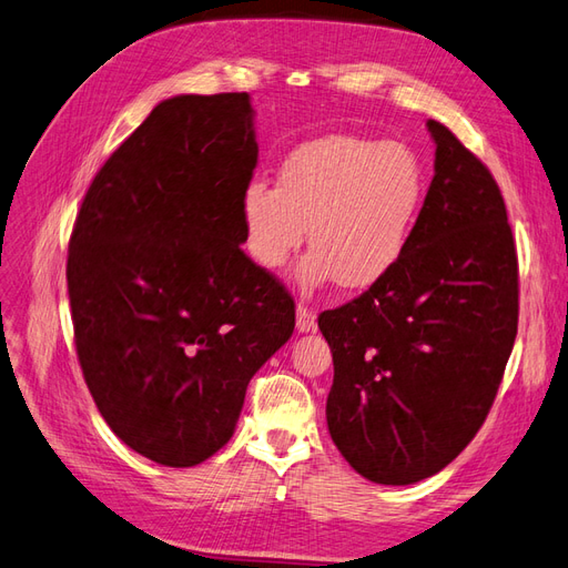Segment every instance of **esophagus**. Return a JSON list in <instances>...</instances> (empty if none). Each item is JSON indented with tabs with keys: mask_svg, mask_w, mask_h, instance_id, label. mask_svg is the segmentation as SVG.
Wrapping results in <instances>:
<instances>
[{
	"mask_svg": "<svg viewBox=\"0 0 568 568\" xmlns=\"http://www.w3.org/2000/svg\"><path fill=\"white\" fill-rule=\"evenodd\" d=\"M297 331L300 333L316 331V314L307 307V304H297Z\"/></svg>",
	"mask_w": 568,
	"mask_h": 568,
	"instance_id": "obj_1",
	"label": "esophagus"
}]
</instances>
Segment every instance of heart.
<instances>
[{
    "label": "heart",
    "instance_id": "obj_1",
    "mask_svg": "<svg viewBox=\"0 0 568 568\" xmlns=\"http://www.w3.org/2000/svg\"><path fill=\"white\" fill-rule=\"evenodd\" d=\"M427 174L398 141L324 136L285 158L278 186L252 180L242 192L246 252L275 271L310 227L312 252L297 268L302 290L336 281L367 290L394 271L425 209Z\"/></svg>",
    "mask_w": 568,
    "mask_h": 568
}]
</instances>
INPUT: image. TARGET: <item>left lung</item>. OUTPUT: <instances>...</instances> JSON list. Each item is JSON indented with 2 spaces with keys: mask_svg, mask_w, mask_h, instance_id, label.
I'll list each match as a JSON object with an SVG mask.
<instances>
[{
  "mask_svg": "<svg viewBox=\"0 0 568 568\" xmlns=\"http://www.w3.org/2000/svg\"><path fill=\"white\" fill-rule=\"evenodd\" d=\"M434 178L400 264L318 328L333 444L379 485L432 477L473 442L518 331V258L487 165L439 122Z\"/></svg>",
  "mask_w": 568,
  "mask_h": 568,
  "instance_id": "8db88e82",
  "label": "left lung"
}]
</instances>
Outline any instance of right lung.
Returning a JSON list of instances; mask_svg holds the SVG:
<instances>
[{
	"instance_id": "add662e5",
	"label": "right lung",
	"mask_w": 568,
	"mask_h": 568,
	"mask_svg": "<svg viewBox=\"0 0 568 568\" xmlns=\"http://www.w3.org/2000/svg\"><path fill=\"white\" fill-rule=\"evenodd\" d=\"M256 158L250 93L174 95L105 160L71 230L83 379L110 429L170 468L230 442L295 331L285 285L240 250Z\"/></svg>"
}]
</instances>
